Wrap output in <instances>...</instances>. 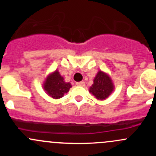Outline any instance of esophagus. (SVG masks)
Wrapping results in <instances>:
<instances>
[{
    "label": "esophagus",
    "mask_w": 156,
    "mask_h": 156,
    "mask_svg": "<svg viewBox=\"0 0 156 156\" xmlns=\"http://www.w3.org/2000/svg\"><path fill=\"white\" fill-rule=\"evenodd\" d=\"M76 84L78 86H81V87H84L85 86V83L84 81H80V82H77Z\"/></svg>",
    "instance_id": "1"
}]
</instances>
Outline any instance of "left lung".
<instances>
[{"label": "left lung", "instance_id": "8db88e82", "mask_svg": "<svg viewBox=\"0 0 156 156\" xmlns=\"http://www.w3.org/2000/svg\"><path fill=\"white\" fill-rule=\"evenodd\" d=\"M114 90L111 78L105 72L99 71L94 78V84L90 87L89 91L97 99L103 100L106 99Z\"/></svg>", "mask_w": 156, "mask_h": 156}]
</instances>
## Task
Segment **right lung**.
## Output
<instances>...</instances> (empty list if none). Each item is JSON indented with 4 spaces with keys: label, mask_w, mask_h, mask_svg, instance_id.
I'll return each instance as SVG.
<instances>
[{
    "label": "right lung",
    "mask_w": 156,
    "mask_h": 156,
    "mask_svg": "<svg viewBox=\"0 0 156 156\" xmlns=\"http://www.w3.org/2000/svg\"><path fill=\"white\" fill-rule=\"evenodd\" d=\"M72 87L69 82H65L64 78L58 70L50 74L44 83V89L50 97L53 99H59L64 96Z\"/></svg>",
    "instance_id": "right-lung-1"
}]
</instances>
